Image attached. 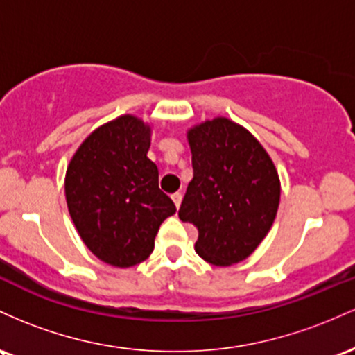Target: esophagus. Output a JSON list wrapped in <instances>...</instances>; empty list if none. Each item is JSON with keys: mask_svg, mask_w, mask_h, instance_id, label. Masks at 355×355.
Wrapping results in <instances>:
<instances>
[{"mask_svg": "<svg viewBox=\"0 0 355 355\" xmlns=\"http://www.w3.org/2000/svg\"><path fill=\"white\" fill-rule=\"evenodd\" d=\"M171 198H173V201H174V205H176V208H179V206H181V201H182V193H179V191H178V193H174Z\"/></svg>", "mask_w": 355, "mask_h": 355, "instance_id": "34e87169", "label": "esophagus"}]
</instances>
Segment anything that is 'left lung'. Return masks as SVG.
Masks as SVG:
<instances>
[{"mask_svg":"<svg viewBox=\"0 0 355 355\" xmlns=\"http://www.w3.org/2000/svg\"><path fill=\"white\" fill-rule=\"evenodd\" d=\"M193 179L179 208L198 228L194 250L202 260L230 266L248 258L272 228L280 179L263 146L226 117L188 132Z\"/></svg>","mask_w":355,"mask_h":355,"instance_id":"obj_1","label":"left lung"}]
</instances>
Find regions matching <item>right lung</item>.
Returning <instances> with one entry per match:
<instances>
[{"label":"right lung","mask_w":355,"mask_h":355,"mask_svg":"<svg viewBox=\"0 0 355 355\" xmlns=\"http://www.w3.org/2000/svg\"><path fill=\"white\" fill-rule=\"evenodd\" d=\"M149 147L150 127L122 115L95 129L67 167L71 221L103 263L129 268L144 261L161 223L176 213L173 199L159 189Z\"/></svg>","instance_id":"add662e5"}]
</instances>
